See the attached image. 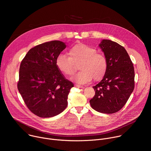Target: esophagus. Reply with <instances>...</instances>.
I'll return each instance as SVG.
<instances>
[{"label": "esophagus", "mask_w": 151, "mask_h": 151, "mask_svg": "<svg viewBox=\"0 0 151 151\" xmlns=\"http://www.w3.org/2000/svg\"><path fill=\"white\" fill-rule=\"evenodd\" d=\"M75 87H76V88H83V87H82V86L79 85H77V84L75 85Z\"/></svg>", "instance_id": "esophagus-1"}]
</instances>
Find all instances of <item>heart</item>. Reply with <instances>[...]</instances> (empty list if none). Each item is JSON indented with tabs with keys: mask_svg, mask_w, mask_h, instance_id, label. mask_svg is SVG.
<instances>
[{
	"mask_svg": "<svg viewBox=\"0 0 151 151\" xmlns=\"http://www.w3.org/2000/svg\"><path fill=\"white\" fill-rule=\"evenodd\" d=\"M69 56L59 54L55 61L58 70L66 75H72L76 70L75 64L80 65V71L71 78V80L79 84H86L94 78L101 79L107 69V59L102 54L97 53L96 48L87 45L79 44L69 50Z\"/></svg>",
	"mask_w": 151,
	"mask_h": 151,
	"instance_id": "1",
	"label": "heart"
}]
</instances>
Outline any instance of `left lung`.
Wrapping results in <instances>:
<instances>
[{"label": "left lung", "instance_id": "1", "mask_svg": "<svg viewBox=\"0 0 151 151\" xmlns=\"http://www.w3.org/2000/svg\"><path fill=\"white\" fill-rule=\"evenodd\" d=\"M107 61L103 79L93 88L90 103L95 111L111 114L122 109L134 88V70L125 49L118 43L103 39L99 45Z\"/></svg>", "mask_w": 151, "mask_h": 151}]
</instances>
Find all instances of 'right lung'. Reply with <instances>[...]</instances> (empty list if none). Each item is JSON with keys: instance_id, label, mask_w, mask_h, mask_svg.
I'll return each mask as SVG.
<instances>
[{"instance_id": "obj_1", "label": "right lung", "mask_w": 151, "mask_h": 151, "mask_svg": "<svg viewBox=\"0 0 151 151\" xmlns=\"http://www.w3.org/2000/svg\"><path fill=\"white\" fill-rule=\"evenodd\" d=\"M66 43L52 40L30 49L20 64L18 90L29 109L41 118L61 113L68 106L73 83L57 68V56Z\"/></svg>"}]
</instances>
